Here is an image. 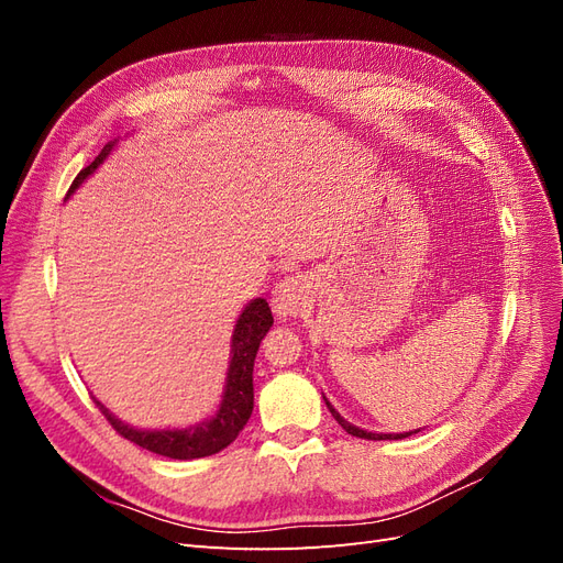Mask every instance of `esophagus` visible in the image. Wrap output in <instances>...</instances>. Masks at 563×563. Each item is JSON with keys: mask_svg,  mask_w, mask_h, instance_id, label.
I'll return each instance as SVG.
<instances>
[{"mask_svg": "<svg viewBox=\"0 0 563 563\" xmlns=\"http://www.w3.org/2000/svg\"><path fill=\"white\" fill-rule=\"evenodd\" d=\"M305 298H308V282L302 277H286L272 294V308L279 317H291L300 312Z\"/></svg>", "mask_w": 563, "mask_h": 563, "instance_id": "obj_1", "label": "esophagus"}]
</instances>
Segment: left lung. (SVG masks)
Here are the masks:
<instances>
[{"label": "left lung", "mask_w": 563, "mask_h": 563, "mask_svg": "<svg viewBox=\"0 0 563 563\" xmlns=\"http://www.w3.org/2000/svg\"><path fill=\"white\" fill-rule=\"evenodd\" d=\"M327 406H329V411H331V416L338 420V424L340 428H343L347 434H352V437H360V439H404V437H411L413 432H404V434H373V432H366V430H360V428H354V424H350L345 418H340V413L335 411V408L327 401Z\"/></svg>", "instance_id": "1"}]
</instances>
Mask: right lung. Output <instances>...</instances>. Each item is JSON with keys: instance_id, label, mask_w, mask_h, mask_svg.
I'll list each match as a JSON object with an SVG mask.
<instances>
[{"instance_id": "obj_1", "label": "right lung", "mask_w": 563, "mask_h": 563, "mask_svg": "<svg viewBox=\"0 0 563 563\" xmlns=\"http://www.w3.org/2000/svg\"><path fill=\"white\" fill-rule=\"evenodd\" d=\"M112 145L114 143L106 145L103 152H100V155L87 168H81L75 183L70 185V192H75L77 187L87 180V176H91L96 172L100 162L108 157ZM272 321L275 319H272L269 305L265 298H255L253 302L246 305L242 317L236 319L234 335H232V362H230V371H228L223 404H220L218 413L211 420L197 424V428L155 430V432L133 430L122 420H117L100 401H96V406L100 408V413L108 418V422L117 430V434H122L124 439L133 441V444H139L152 453H159V455L174 457V460H195V457H207V455L223 451L232 444L236 437H240L244 424L251 418V411H253V362H255V354H258L261 340L265 338V333L272 327Z\"/></svg>"}]
</instances>
